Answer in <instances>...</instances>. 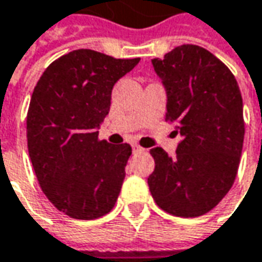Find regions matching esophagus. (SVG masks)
<instances>
[{"label":"esophagus","mask_w":262,"mask_h":262,"mask_svg":"<svg viewBox=\"0 0 262 262\" xmlns=\"http://www.w3.org/2000/svg\"><path fill=\"white\" fill-rule=\"evenodd\" d=\"M132 149H133V154L143 152V151H145V149H143L142 146H139L138 143H133V145H132Z\"/></svg>","instance_id":"34e87169"}]
</instances>
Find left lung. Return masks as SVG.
Listing matches in <instances>:
<instances>
[{"label": "left lung", "mask_w": 262, "mask_h": 262, "mask_svg": "<svg viewBox=\"0 0 262 262\" xmlns=\"http://www.w3.org/2000/svg\"><path fill=\"white\" fill-rule=\"evenodd\" d=\"M152 66L167 91L165 121L180 133L176 157L152 148L148 185L176 217L211 211L233 186L244 146V102L233 73L205 48L180 45Z\"/></svg>", "instance_id": "obj_1"}]
</instances>
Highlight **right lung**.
<instances>
[{"label": "right lung", "mask_w": 262, "mask_h": 262, "mask_svg": "<svg viewBox=\"0 0 262 262\" xmlns=\"http://www.w3.org/2000/svg\"><path fill=\"white\" fill-rule=\"evenodd\" d=\"M141 58L76 50L52 61L33 89L26 129L35 174L54 207L94 220L116 205L132 154L129 143L98 139L111 91Z\"/></svg>", "instance_id": "add662e5"}]
</instances>
